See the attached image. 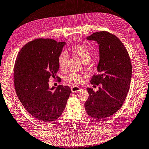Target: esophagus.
Returning a JSON list of instances; mask_svg holds the SVG:
<instances>
[{
	"label": "esophagus",
	"instance_id": "34e87169",
	"mask_svg": "<svg viewBox=\"0 0 149 149\" xmlns=\"http://www.w3.org/2000/svg\"><path fill=\"white\" fill-rule=\"evenodd\" d=\"M81 90L80 87H76V86H74L71 87V91L72 93H77L78 91H79Z\"/></svg>",
	"mask_w": 149,
	"mask_h": 149
}]
</instances>
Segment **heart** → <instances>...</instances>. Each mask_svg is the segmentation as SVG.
Wrapping results in <instances>:
<instances>
[{
    "instance_id": "b5f03b06",
    "label": "heart",
    "mask_w": 149,
    "mask_h": 149,
    "mask_svg": "<svg viewBox=\"0 0 149 149\" xmlns=\"http://www.w3.org/2000/svg\"><path fill=\"white\" fill-rule=\"evenodd\" d=\"M72 52L77 55L84 63H87L90 61L91 56V52L90 48L84 45L79 44L72 46ZM68 60V55L66 51H62L58 56V63L59 68L62 71H64ZM66 80L70 83L74 85H78L83 81L82 77L76 73H71L66 77Z\"/></svg>"
}]
</instances>
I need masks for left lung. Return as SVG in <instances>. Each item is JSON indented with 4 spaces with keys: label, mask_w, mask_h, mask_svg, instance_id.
I'll list each match as a JSON object with an SVG mask.
<instances>
[{
    "label": "left lung",
    "mask_w": 149,
    "mask_h": 149,
    "mask_svg": "<svg viewBox=\"0 0 149 149\" xmlns=\"http://www.w3.org/2000/svg\"><path fill=\"white\" fill-rule=\"evenodd\" d=\"M99 45L98 74L94 75L91 84L99 85L96 92L87 88L89 97L84 106L87 114L97 119H106L123 106L130 90L132 65L129 54L120 40L107 31H99L87 38Z\"/></svg>",
    "instance_id": "left-lung-1"
}]
</instances>
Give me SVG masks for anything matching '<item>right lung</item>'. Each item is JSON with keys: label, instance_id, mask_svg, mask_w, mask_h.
Returning a JSON list of instances; mask_svg holds the SVG:
<instances>
[{"label": "right lung", "instance_id": "obj_1", "mask_svg": "<svg viewBox=\"0 0 149 149\" xmlns=\"http://www.w3.org/2000/svg\"><path fill=\"white\" fill-rule=\"evenodd\" d=\"M65 42L37 38L26 43L18 53L14 66V86L22 104L33 117L51 123L62 113L68 99L70 87H49V79L60 78L58 58Z\"/></svg>", "mask_w": 149, "mask_h": 149}]
</instances>
